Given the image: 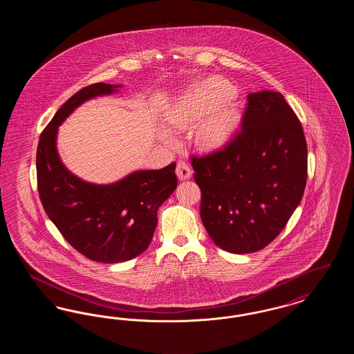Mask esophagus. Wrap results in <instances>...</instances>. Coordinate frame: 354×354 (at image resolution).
<instances>
[{
	"label": "esophagus",
	"mask_w": 354,
	"mask_h": 354,
	"mask_svg": "<svg viewBox=\"0 0 354 354\" xmlns=\"http://www.w3.org/2000/svg\"><path fill=\"white\" fill-rule=\"evenodd\" d=\"M176 175H178V178H179L180 180L189 179L191 175H192V169H191V166H189L187 162L180 160V162H178V165H176Z\"/></svg>",
	"instance_id": "obj_1"
}]
</instances>
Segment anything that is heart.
Here are the masks:
<instances>
[{"label": "heart", "mask_w": 354, "mask_h": 354, "mask_svg": "<svg viewBox=\"0 0 354 354\" xmlns=\"http://www.w3.org/2000/svg\"><path fill=\"white\" fill-rule=\"evenodd\" d=\"M234 88L221 78H209L182 94L169 114L171 126L175 130H187L199 124L195 139L203 149H218L234 131L236 103ZM165 139L174 143L172 136Z\"/></svg>", "instance_id": "1"}]
</instances>
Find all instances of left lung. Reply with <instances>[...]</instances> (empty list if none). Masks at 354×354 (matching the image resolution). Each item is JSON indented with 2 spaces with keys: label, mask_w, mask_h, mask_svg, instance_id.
Masks as SVG:
<instances>
[{
  "label": "left lung",
  "mask_w": 354,
  "mask_h": 354,
  "mask_svg": "<svg viewBox=\"0 0 354 354\" xmlns=\"http://www.w3.org/2000/svg\"><path fill=\"white\" fill-rule=\"evenodd\" d=\"M191 162L202 191L203 224L227 252L267 247L303 199L305 135L281 93H251L234 139L219 151L192 156Z\"/></svg>",
  "instance_id": "8db88e82"
}]
</instances>
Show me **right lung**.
Returning a JSON list of instances; mask_svg holds the SVG:
<instances>
[{
	"label": "right lung",
	"mask_w": 354,
	"mask_h": 354,
	"mask_svg": "<svg viewBox=\"0 0 354 354\" xmlns=\"http://www.w3.org/2000/svg\"><path fill=\"white\" fill-rule=\"evenodd\" d=\"M120 84H90L55 113L39 136L37 183L45 212L68 244L87 259L122 263L145 252L158 223V208L175 191V163L139 169L111 185H94L71 174L57 151L58 127L84 102L117 93Z\"/></svg>",
	"instance_id": "obj_1"
}]
</instances>
